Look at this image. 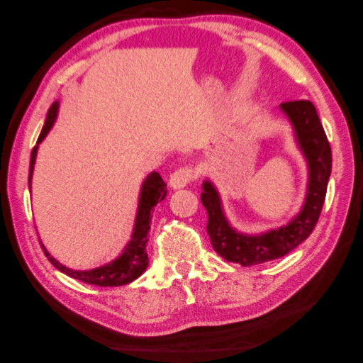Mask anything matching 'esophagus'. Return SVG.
<instances>
[{
  "mask_svg": "<svg viewBox=\"0 0 363 363\" xmlns=\"http://www.w3.org/2000/svg\"><path fill=\"white\" fill-rule=\"evenodd\" d=\"M193 178H196V174L191 165H183V167H178L175 172H172L169 182L172 188H183L189 182H193Z\"/></svg>",
  "mask_w": 363,
  "mask_h": 363,
  "instance_id": "obj_1",
  "label": "esophagus"
}]
</instances>
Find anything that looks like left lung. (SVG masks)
<instances>
[{
  "mask_svg": "<svg viewBox=\"0 0 363 363\" xmlns=\"http://www.w3.org/2000/svg\"><path fill=\"white\" fill-rule=\"evenodd\" d=\"M281 109L293 122L311 174L306 204L299 216L286 227L272 230L269 233L257 236L241 235L228 225L218 194L209 182L204 183V193L201 194V201L209 216L207 233L211 236L213 251L228 262L241 264L242 267L280 259L298 247L315 228L325 203L331 174V146L315 106L308 99H298L281 103Z\"/></svg>",
  "mask_w": 363,
  "mask_h": 363,
  "instance_id": "left-lung-1",
  "label": "left lung"
}]
</instances>
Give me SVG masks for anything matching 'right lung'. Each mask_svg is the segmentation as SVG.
I'll use <instances>...</instances> for the list:
<instances>
[{
	"label": "right lung",
	"mask_w": 363,
	"mask_h": 363,
	"mask_svg": "<svg viewBox=\"0 0 363 363\" xmlns=\"http://www.w3.org/2000/svg\"><path fill=\"white\" fill-rule=\"evenodd\" d=\"M57 116V103H52L50 111H48L45 125L41 128V133L38 136L37 146H33L32 156H30V169H28V185L32 182V172H33V164L35 157H37V150L38 143L43 141L45 136L50 132L52 123L56 121ZM165 196H167V186L162 180L157 172H152V174L146 178L145 183H143L141 194H140V206H138V216H136V223L133 230L132 240L125 247V251L122 252L121 257L112 260L111 264L98 267L94 270H86V272H79V270H70L62 264H59L56 259H52L45 246L41 245L45 251V255L48 260L56 267L57 270H61L65 275L75 278V280H80L83 283L94 284V286H103V288H111V286H122V284H127L138 278L143 272L146 270L147 267V254H146V242H147V231L151 227V213L154 211V206L160 203Z\"/></svg>",
	"instance_id": "right-lung-1"
}]
</instances>
